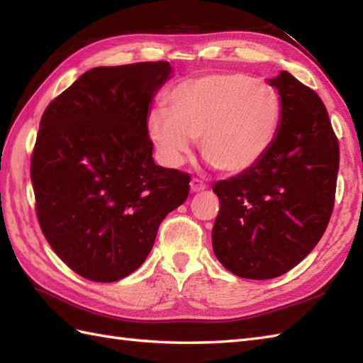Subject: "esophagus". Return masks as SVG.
Listing matches in <instances>:
<instances>
[{"mask_svg":"<svg viewBox=\"0 0 363 363\" xmlns=\"http://www.w3.org/2000/svg\"><path fill=\"white\" fill-rule=\"evenodd\" d=\"M206 189H207V186L203 181H199V179H191L190 181V191H191V194H198V191H203Z\"/></svg>","mask_w":363,"mask_h":363,"instance_id":"obj_1","label":"esophagus"}]
</instances>
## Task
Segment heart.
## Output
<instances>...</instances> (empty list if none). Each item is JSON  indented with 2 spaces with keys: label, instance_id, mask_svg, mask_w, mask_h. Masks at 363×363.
<instances>
[{
  "label": "heart",
  "instance_id": "obj_1",
  "mask_svg": "<svg viewBox=\"0 0 363 363\" xmlns=\"http://www.w3.org/2000/svg\"><path fill=\"white\" fill-rule=\"evenodd\" d=\"M167 109L148 115L146 130L162 164L181 167L196 138L203 156L229 174L257 165L272 148L282 118L279 91L240 72L212 73L177 84Z\"/></svg>",
  "mask_w": 363,
  "mask_h": 363
}]
</instances>
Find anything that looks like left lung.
<instances>
[{
	"label": "left lung",
	"mask_w": 363,
	"mask_h": 363,
	"mask_svg": "<svg viewBox=\"0 0 363 363\" xmlns=\"http://www.w3.org/2000/svg\"><path fill=\"white\" fill-rule=\"evenodd\" d=\"M279 91L282 118L267 156L218 181L212 248L246 279H273L296 267L325 234L334 209L338 140L325 104L289 72L267 79Z\"/></svg>",
	"instance_id": "left-lung-1"
}]
</instances>
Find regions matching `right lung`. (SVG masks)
Listing matches in <instances>:
<instances>
[{"instance_id":"obj_1","label":"right lung","mask_w":363,"mask_h":363,"mask_svg":"<svg viewBox=\"0 0 363 363\" xmlns=\"http://www.w3.org/2000/svg\"><path fill=\"white\" fill-rule=\"evenodd\" d=\"M168 62L96 67L46 107L30 159L37 217L74 273L115 282L140 267L190 176L156 165L146 120Z\"/></svg>"}]
</instances>
